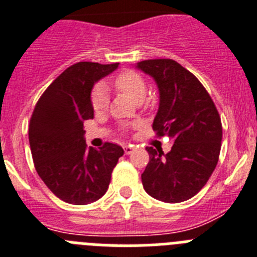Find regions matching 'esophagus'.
Masks as SVG:
<instances>
[{
	"mask_svg": "<svg viewBox=\"0 0 257 257\" xmlns=\"http://www.w3.org/2000/svg\"><path fill=\"white\" fill-rule=\"evenodd\" d=\"M133 150H135V146H133V145H126V146H124V153H125L126 155L133 153Z\"/></svg>",
	"mask_w": 257,
	"mask_h": 257,
	"instance_id": "34e87169",
	"label": "esophagus"
}]
</instances>
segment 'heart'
Here are the masks:
<instances>
[{
  "label": "heart",
  "instance_id": "obj_1",
  "mask_svg": "<svg viewBox=\"0 0 257 257\" xmlns=\"http://www.w3.org/2000/svg\"><path fill=\"white\" fill-rule=\"evenodd\" d=\"M113 86L116 90L125 94L132 101L137 102V103L144 101L147 94L146 81L137 71L133 70H125L120 72L113 79ZM90 102L95 112H102V111L107 110L108 94H107V89L104 88V85L98 84L94 86V89L91 90Z\"/></svg>",
  "mask_w": 257,
  "mask_h": 257
}]
</instances>
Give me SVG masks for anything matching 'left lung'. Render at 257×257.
<instances>
[{"label":"left lung","mask_w":257,"mask_h":257,"mask_svg":"<svg viewBox=\"0 0 257 257\" xmlns=\"http://www.w3.org/2000/svg\"><path fill=\"white\" fill-rule=\"evenodd\" d=\"M153 76L160 93L154 119L156 137L173 138L166 155L146 147L150 160L142 173L149 195L180 203L202 190L217 166L222 125L215 103L202 82L173 59H147L137 64Z\"/></svg>","instance_id":"left-lung-1"}]
</instances>
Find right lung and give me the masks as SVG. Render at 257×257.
I'll list each match as a JSON object with an SVG mask.
<instances>
[{"label":"right lung","instance_id":"right-lung-1","mask_svg":"<svg viewBox=\"0 0 257 257\" xmlns=\"http://www.w3.org/2000/svg\"><path fill=\"white\" fill-rule=\"evenodd\" d=\"M117 66L72 64L46 88L31 116L28 137L36 171L51 193L70 204L82 206L103 196L124 154L111 142L88 149L84 140V121L94 115L91 88Z\"/></svg>","mask_w":257,"mask_h":257}]
</instances>
